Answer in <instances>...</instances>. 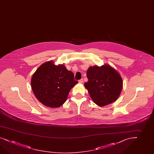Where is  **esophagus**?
<instances>
[{
  "instance_id": "obj_1",
  "label": "esophagus",
  "mask_w": 154,
  "mask_h": 154,
  "mask_svg": "<svg viewBox=\"0 0 154 154\" xmlns=\"http://www.w3.org/2000/svg\"><path fill=\"white\" fill-rule=\"evenodd\" d=\"M79 83H82L83 82V79H79Z\"/></svg>"
}]
</instances>
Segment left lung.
I'll use <instances>...</instances> for the list:
<instances>
[{
    "mask_svg": "<svg viewBox=\"0 0 154 154\" xmlns=\"http://www.w3.org/2000/svg\"><path fill=\"white\" fill-rule=\"evenodd\" d=\"M88 81L85 87L94 102L104 106L115 101L121 94L123 81L121 75L108 65L90 66L87 71Z\"/></svg>",
    "mask_w": 154,
    "mask_h": 154,
    "instance_id": "8db88e82",
    "label": "left lung"
}]
</instances>
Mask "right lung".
Here are the masks:
<instances>
[{"label":"right lung","mask_w":154,"mask_h":154,"mask_svg":"<svg viewBox=\"0 0 154 154\" xmlns=\"http://www.w3.org/2000/svg\"><path fill=\"white\" fill-rule=\"evenodd\" d=\"M77 83L72 72L64 65L57 66L50 61L42 64L35 72L31 79V88L42 104L58 108L66 102L71 88Z\"/></svg>","instance_id":"obj_1"}]
</instances>
